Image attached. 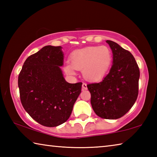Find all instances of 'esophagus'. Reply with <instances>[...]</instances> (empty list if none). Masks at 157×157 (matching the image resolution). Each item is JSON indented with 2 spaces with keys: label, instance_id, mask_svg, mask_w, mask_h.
<instances>
[{
  "label": "esophagus",
  "instance_id": "1",
  "mask_svg": "<svg viewBox=\"0 0 157 157\" xmlns=\"http://www.w3.org/2000/svg\"><path fill=\"white\" fill-rule=\"evenodd\" d=\"M82 89L85 90L87 89V85L85 82H83V83H82Z\"/></svg>",
  "mask_w": 157,
  "mask_h": 157
}]
</instances>
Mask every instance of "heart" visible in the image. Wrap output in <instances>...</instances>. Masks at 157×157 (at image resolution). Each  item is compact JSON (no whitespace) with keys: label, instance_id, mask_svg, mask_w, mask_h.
Returning <instances> with one entry per match:
<instances>
[{"label":"heart","instance_id":"1","mask_svg":"<svg viewBox=\"0 0 157 157\" xmlns=\"http://www.w3.org/2000/svg\"><path fill=\"white\" fill-rule=\"evenodd\" d=\"M112 62V54L108 47L89 46L75 50L71 56V63H67L64 70L74 74V68L82 70L84 78L90 80H98L104 77Z\"/></svg>","mask_w":157,"mask_h":157}]
</instances>
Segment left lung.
Here are the masks:
<instances>
[{
  "label": "left lung",
  "mask_w": 157,
  "mask_h": 157,
  "mask_svg": "<svg viewBox=\"0 0 157 157\" xmlns=\"http://www.w3.org/2000/svg\"><path fill=\"white\" fill-rule=\"evenodd\" d=\"M113 53V65L102 81L87 84L96 115L105 119L123 116L136 102L140 71L132 53L116 42L107 40Z\"/></svg>",
  "instance_id": "obj_1"
}]
</instances>
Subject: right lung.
Listing matches in <instances>:
<instances>
[{
	"instance_id": "add662e5",
	"label": "right lung",
	"mask_w": 157,
	"mask_h": 157,
	"mask_svg": "<svg viewBox=\"0 0 157 157\" xmlns=\"http://www.w3.org/2000/svg\"><path fill=\"white\" fill-rule=\"evenodd\" d=\"M63 61L62 47L44 46L26 59L18 75L21 104L34 121L46 127L65 123L81 93L82 82L70 84L63 78Z\"/></svg>"
}]
</instances>
